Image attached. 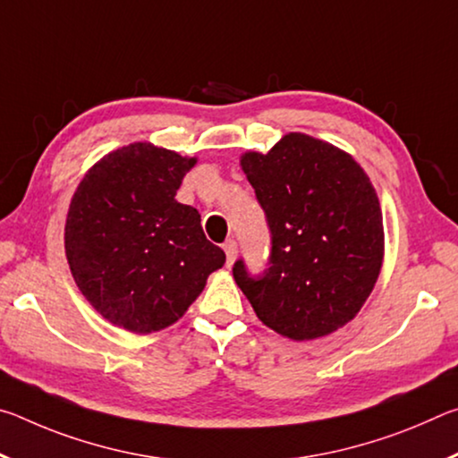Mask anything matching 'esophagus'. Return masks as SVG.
Masks as SVG:
<instances>
[{
  "label": "esophagus",
  "instance_id": "obj_1",
  "mask_svg": "<svg viewBox=\"0 0 458 458\" xmlns=\"http://www.w3.org/2000/svg\"><path fill=\"white\" fill-rule=\"evenodd\" d=\"M224 252H226V262H228V267H230L232 262H234L236 254H238V244L234 242V240H228V242L224 244Z\"/></svg>",
  "mask_w": 458,
  "mask_h": 458
}]
</instances>
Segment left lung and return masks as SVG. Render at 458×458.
Listing matches in <instances>:
<instances>
[{
    "label": "left lung",
    "instance_id": "left-lung-1",
    "mask_svg": "<svg viewBox=\"0 0 458 458\" xmlns=\"http://www.w3.org/2000/svg\"><path fill=\"white\" fill-rule=\"evenodd\" d=\"M240 167L257 191L273 236L268 270L232 273L259 319L293 341L350 323L374 291L384 262L377 193L350 153L286 133L268 153L246 151Z\"/></svg>",
    "mask_w": 458,
    "mask_h": 458
}]
</instances>
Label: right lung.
<instances>
[{"label": "right lung", "mask_w": 458, "mask_h": 458, "mask_svg": "<svg viewBox=\"0 0 458 458\" xmlns=\"http://www.w3.org/2000/svg\"><path fill=\"white\" fill-rule=\"evenodd\" d=\"M196 157L147 141L98 159L76 188L64 226L79 291L108 323L139 335L174 325L226 262L196 208L175 193Z\"/></svg>", "instance_id": "1"}]
</instances>
